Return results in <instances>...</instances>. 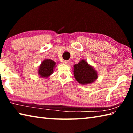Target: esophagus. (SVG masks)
<instances>
[{
  "label": "esophagus",
  "mask_w": 133,
  "mask_h": 133,
  "mask_svg": "<svg viewBox=\"0 0 133 133\" xmlns=\"http://www.w3.org/2000/svg\"><path fill=\"white\" fill-rule=\"evenodd\" d=\"M69 60H64L63 61V63L65 64H69Z\"/></svg>",
  "instance_id": "esophagus-1"
}]
</instances>
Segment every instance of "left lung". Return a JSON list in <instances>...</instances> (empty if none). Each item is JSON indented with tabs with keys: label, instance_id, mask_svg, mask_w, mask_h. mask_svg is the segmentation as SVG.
I'll use <instances>...</instances> for the list:
<instances>
[{
	"label": "left lung",
	"instance_id": "1",
	"mask_svg": "<svg viewBox=\"0 0 133 133\" xmlns=\"http://www.w3.org/2000/svg\"><path fill=\"white\" fill-rule=\"evenodd\" d=\"M73 74L80 84H88L95 82L98 77L97 72L84 60H81L73 66Z\"/></svg>",
	"mask_w": 133,
	"mask_h": 133
}]
</instances>
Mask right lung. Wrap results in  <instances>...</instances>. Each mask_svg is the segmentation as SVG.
<instances>
[{
	"label": "right lung",
	"instance_id": "obj_1",
	"mask_svg": "<svg viewBox=\"0 0 133 133\" xmlns=\"http://www.w3.org/2000/svg\"><path fill=\"white\" fill-rule=\"evenodd\" d=\"M56 63L51 59H45L42 62L38 69V75L40 77L48 78L53 73Z\"/></svg>",
	"mask_w": 133,
	"mask_h": 133
}]
</instances>
